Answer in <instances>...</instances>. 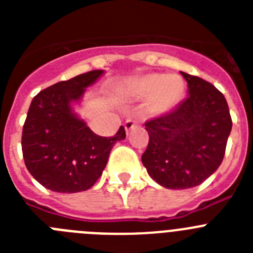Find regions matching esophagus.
<instances>
[{
	"instance_id": "esophagus-1",
	"label": "esophagus",
	"mask_w": 253,
	"mask_h": 253,
	"mask_svg": "<svg viewBox=\"0 0 253 253\" xmlns=\"http://www.w3.org/2000/svg\"><path fill=\"white\" fill-rule=\"evenodd\" d=\"M135 125H137V122H135V120H134V119H128V120H126V122H125V124H124L125 130H126V133H128L129 130H131V129H133L134 126H135Z\"/></svg>"
}]
</instances>
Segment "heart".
<instances>
[{"label": "heart", "mask_w": 253, "mask_h": 253, "mask_svg": "<svg viewBox=\"0 0 253 253\" xmlns=\"http://www.w3.org/2000/svg\"><path fill=\"white\" fill-rule=\"evenodd\" d=\"M126 93L133 99H148L147 110L158 115L172 110L184 99L185 82L176 75L147 73L129 81Z\"/></svg>", "instance_id": "obj_1"}]
</instances>
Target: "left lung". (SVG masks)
Masks as SVG:
<instances>
[{"label": "left lung", "mask_w": 253, "mask_h": 253, "mask_svg": "<svg viewBox=\"0 0 253 253\" xmlns=\"http://www.w3.org/2000/svg\"><path fill=\"white\" fill-rule=\"evenodd\" d=\"M189 96L176 109L148 120L149 142L142 162L167 189H190L216 171L232 130L227 100L210 82L181 72Z\"/></svg>", "instance_id": "left-lung-1"}]
</instances>
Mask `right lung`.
Instances as JSON below:
<instances>
[{
  "mask_svg": "<svg viewBox=\"0 0 253 253\" xmlns=\"http://www.w3.org/2000/svg\"><path fill=\"white\" fill-rule=\"evenodd\" d=\"M101 75L97 69L60 81L31 101L22 128V156L31 176L51 191L78 193L93 186L113 146L125 138L123 125L114 137H100L71 110V101L81 99Z\"/></svg>",
  "mask_w": 253,
  "mask_h": 253,
  "instance_id": "right-lung-1",
  "label": "right lung"
}]
</instances>
